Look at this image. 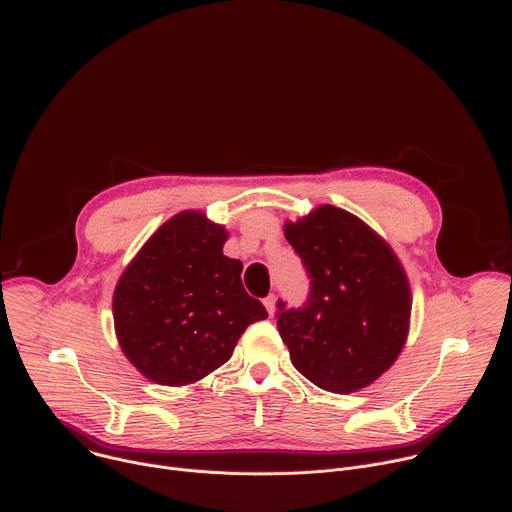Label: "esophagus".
Instances as JSON below:
<instances>
[{
  "label": "esophagus",
  "instance_id": "34e87169",
  "mask_svg": "<svg viewBox=\"0 0 512 512\" xmlns=\"http://www.w3.org/2000/svg\"><path fill=\"white\" fill-rule=\"evenodd\" d=\"M263 304H265V308H267L269 316H273V312H275V296H273V294H269L267 298H263Z\"/></svg>",
  "mask_w": 512,
  "mask_h": 512
}]
</instances>
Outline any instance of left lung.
Here are the masks:
<instances>
[{
	"label": "left lung",
	"instance_id": "1",
	"mask_svg": "<svg viewBox=\"0 0 512 512\" xmlns=\"http://www.w3.org/2000/svg\"><path fill=\"white\" fill-rule=\"evenodd\" d=\"M310 292L302 306L277 300V331L294 367L314 386L349 394L396 361L410 318V288L392 249L357 216L320 206L286 224Z\"/></svg>",
	"mask_w": 512,
	"mask_h": 512
}]
</instances>
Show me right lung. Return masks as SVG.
I'll list each match as a JSON object with an SVG mask.
<instances>
[{
  "label": "right lung",
  "instance_id": "right-lung-1",
  "mask_svg": "<svg viewBox=\"0 0 512 512\" xmlns=\"http://www.w3.org/2000/svg\"><path fill=\"white\" fill-rule=\"evenodd\" d=\"M226 230L200 212L167 220L122 273L114 292L118 343L163 386L202 380L226 363L267 310L243 288V263L222 253Z\"/></svg>",
  "mask_w": 512,
  "mask_h": 512
}]
</instances>
